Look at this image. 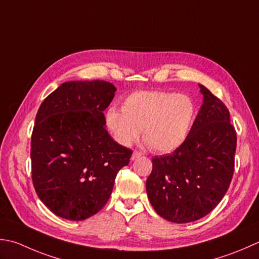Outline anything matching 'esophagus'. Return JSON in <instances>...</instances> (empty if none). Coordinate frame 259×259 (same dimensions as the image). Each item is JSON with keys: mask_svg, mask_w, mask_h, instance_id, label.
<instances>
[{"mask_svg": "<svg viewBox=\"0 0 259 259\" xmlns=\"http://www.w3.org/2000/svg\"><path fill=\"white\" fill-rule=\"evenodd\" d=\"M143 155L141 153H139V151H134L133 153V156H131V159L133 160H135V159H137V158H139V157Z\"/></svg>", "mask_w": 259, "mask_h": 259, "instance_id": "esophagus-1", "label": "esophagus"}]
</instances>
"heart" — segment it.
<instances>
[{"instance_id": "heart-1", "label": "heart", "mask_w": 259, "mask_h": 259, "mask_svg": "<svg viewBox=\"0 0 259 259\" xmlns=\"http://www.w3.org/2000/svg\"><path fill=\"white\" fill-rule=\"evenodd\" d=\"M195 104L184 94L138 91L126 96L122 111L110 108L105 120L116 143L131 146L139 138L157 153H168L184 143L195 118Z\"/></svg>"}]
</instances>
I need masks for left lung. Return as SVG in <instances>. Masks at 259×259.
<instances>
[{"label":"left lung","mask_w":259,"mask_h":259,"mask_svg":"<svg viewBox=\"0 0 259 259\" xmlns=\"http://www.w3.org/2000/svg\"><path fill=\"white\" fill-rule=\"evenodd\" d=\"M203 104L186 140L171 154L155 156L146 182L148 199L161 218L187 224L220 203L235 170L237 135L225 103L199 85Z\"/></svg>","instance_id":"8db88e82"}]
</instances>
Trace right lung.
I'll return each instance as SVG.
<instances>
[{"instance_id":"right-lung-1","label":"right lung","mask_w":259,"mask_h":259,"mask_svg":"<svg viewBox=\"0 0 259 259\" xmlns=\"http://www.w3.org/2000/svg\"><path fill=\"white\" fill-rule=\"evenodd\" d=\"M115 86L70 80L44 100L31 136L32 182L38 197L60 218L85 220L102 209L133 151L111 138L103 111Z\"/></svg>"}]
</instances>
